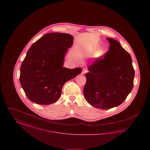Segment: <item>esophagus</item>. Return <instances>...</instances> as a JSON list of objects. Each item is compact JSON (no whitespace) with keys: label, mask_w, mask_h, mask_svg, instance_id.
I'll return each instance as SVG.
<instances>
[{"label":"esophagus","mask_w":150,"mask_h":150,"mask_svg":"<svg viewBox=\"0 0 150 150\" xmlns=\"http://www.w3.org/2000/svg\"><path fill=\"white\" fill-rule=\"evenodd\" d=\"M87 72H88V70H86V69L84 68V69H83V70H82V72H81V74H85Z\"/></svg>","instance_id":"esophagus-1"}]
</instances>
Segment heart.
I'll use <instances>...</instances> for the list:
<instances>
[{
	"instance_id": "obj_1",
	"label": "heart",
	"mask_w": 150,
	"mask_h": 150,
	"mask_svg": "<svg viewBox=\"0 0 150 150\" xmlns=\"http://www.w3.org/2000/svg\"><path fill=\"white\" fill-rule=\"evenodd\" d=\"M96 55H97V56H101V54H102V52H97L96 53Z\"/></svg>"
}]
</instances>
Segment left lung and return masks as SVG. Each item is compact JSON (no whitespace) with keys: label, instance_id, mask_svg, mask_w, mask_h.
<instances>
[{"label":"left lung","instance_id":"left-lung-1","mask_svg":"<svg viewBox=\"0 0 150 150\" xmlns=\"http://www.w3.org/2000/svg\"><path fill=\"white\" fill-rule=\"evenodd\" d=\"M106 39L110 50L103 58H98L88 66L83 91L91 105L103 110L121 105L131 92L134 78L130 54L118 41Z\"/></svg>","mask_w":150,"mask_h":150}]
</instances>
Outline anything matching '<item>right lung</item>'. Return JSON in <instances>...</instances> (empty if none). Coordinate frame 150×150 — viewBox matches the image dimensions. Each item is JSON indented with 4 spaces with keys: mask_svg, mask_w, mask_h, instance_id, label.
Segmentation results:
<instances>
[{
    "mask_svg": "<svg viewBox=\"0 0 150 150\" xmlns=\"http://www.w3.org/2000/svg\"><path fill=\"white\" fill-rule=\"evenodd\" d=\"M74 37L52 33L41 37L30 48L20 68V84L31 101L43 105L56 102L64 83L80 74L82 69L64 67V57Z\"/></svg>",
    "mask_w": 150,
    "mask_h": 150,
    "instance_id": "add662e5",
    "label": "right lung"
}]
</instances>
